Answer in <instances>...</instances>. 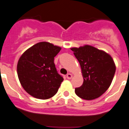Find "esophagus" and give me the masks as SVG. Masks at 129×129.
<instances>
[{
  "label": "esophagus",
  "mask_w": 129,
  "mask_h": 129,
  "mask_svg": "<svg viewBox=\"0 0 129 129\" xmlns=\"http://www.w3.org/2000/svg\"><path fill=\"white\" fill-rule=\"evenodd\" d=\"M67 78H68V79H71V78H72V75L71 74V73H68L66 75Z\"/></svg>",
  "instance_id": "1"
}]
</instances>
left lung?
Returning <instances> with one entry per match:
<instances>
[{"label":"left lung","mask_w":129,"mask_h":129,"mask_svg":"<svg viewBox=\"0 0 129 129\" xmlns=\"http://www.w3.org/2000/svg\"><path fill=\"white\" fill-rule=\"evenodd\" d=\"M80 63L83 83L75 92L82 99L98 98L110 87L115 73V65L110 55L90 45L72 48Z\"/></svg>","instance_id":"obj_1"}]
</instances>
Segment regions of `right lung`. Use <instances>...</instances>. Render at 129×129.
<instances>
[{"label":"right lung","mask_w":129,"mask_h":129,"mask_svg":"<svg viewBox=\"0 0 129 129\" xmlns=\"http://www.w3.org/2000/svg\"><path fill=\"white\" fill-rule=\"evenodd\" d=\"M61 48L47 42H41L25 52L17 66L21 86L35 98L46 100L54 96L63 77L55 66L54 57Z\"/></svg>","instance_id":"add662e5"}]
</instances>
